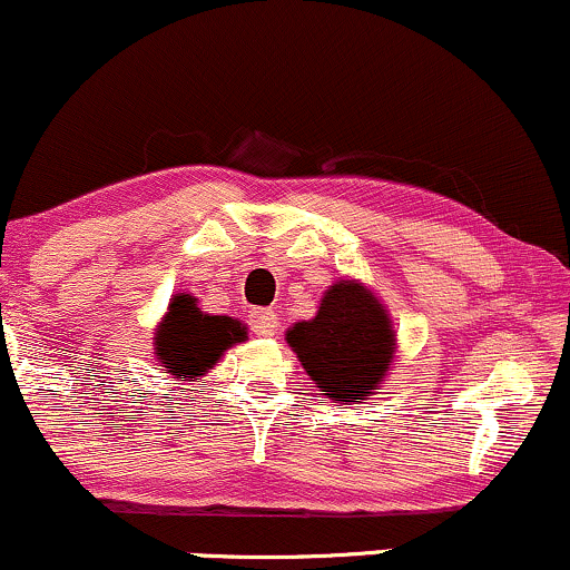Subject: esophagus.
I'll use <instances>...</instances> for the list:
<instances>
[{"mask_svg":"<svg viewBox=\"0 0 570 570\" xmlns=\"http://www.w3.org/2000/svg\"><path fill=\"white\" fill-rule=\"evenodd\" d=\"M278 326H281L278 311H271V307L252 315V328H255V334H259V337H273V334H278Z\"/></svg>","mask_w":570,"mask_h":570,"instance_id":"esophagus-1","label":"esophagus"}]
</instances>
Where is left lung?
<instances>
[{
    "label": "left lung",
    "mask_w": 570,
    "mask_h": 570,
    "mask_svg": "<svg viewBox=\"0 0 570 570\" xmlns=\"http://www.w3.org/2000/svg\"><path fill=\"white\" fill-rule=\"evenodd\" d=\"M286 342L321 395L345 403L380 390L395 353L393 321L358 281L328 286L315 318L294 324Z\"/></svg>",
    "instance_id": "1"
}]
</instances>
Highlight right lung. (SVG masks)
<instances>
[{
	"mask_svg": "<svg viewBox=\"0 0 570 570\" xmlns=\"http://www.w3.org/2000/svg\"><path fill=\"white\" fill-rule=\"evenodd\" d=\"M154 351L164 372L175 380L194 382L204 376L223 353L246 340V326L230 315H209L190 294H177L169 303L154 337Z\"/></svg>",
	"mask_w": 570,
	"mask_h": 570,
	"instance_id": "right-lung-1",
	"label": "right lung"
}]
</instances>
